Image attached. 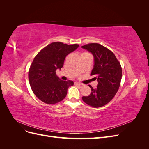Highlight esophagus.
<instances>
[{"instance_id":"obj_1","label":"esophagus","mask_w":149,"mask_h":149,"mask_svg":"<svg viewBox=\"0 0 149 149\" xmlns=\"http://www.w3.org/2000/svg\"><path fill=\"white\" fill-rule=\"evenodd\" d=\"M75 85H79V86H83V84L81 83H78V82H74Z\"/></svg>"}]
</instances>
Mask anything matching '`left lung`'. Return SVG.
Returning <instances> with one entry per match:
<instances>
[{"label":"left lung","instance_id":"1","mask_svg":"<svg viewBox=\"0 0 149 149\" xmlns=\"http://www.w3.org/2000/svg\"><path fill=\"white\" fill-rule=\"evenodd\" d=\"M91 53L94 57V66L91 75H96L98 84L96 89L91 86V93L83 96V100L94 107L106 105L115 96L120 86L122 68L114 54L98 43H89L81 47Z\"/></svg>","mask_w":149,"mask_h":149}]
</instances>
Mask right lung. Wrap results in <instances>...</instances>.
Wrapping results in <instances>:
<instances>
[{"mask_svg": "<svg viewBox=\"0 0 149 149\" xmlns=\"http://www.w3.org/2000/svg\"><path fill=\"white\" fill-rule=\"evenodd\" d=\"M79 47V45L53 42L43 48L34 58L29 72V79L32 91L40 100L53 104L66 97L67 90L73 86V81H62L56 75L61 70L66 56Z\"/></svg>", "mask_w": 149, "mask_h": 149, "instance_id": "1", "label": "right lung"}]
</instances>
